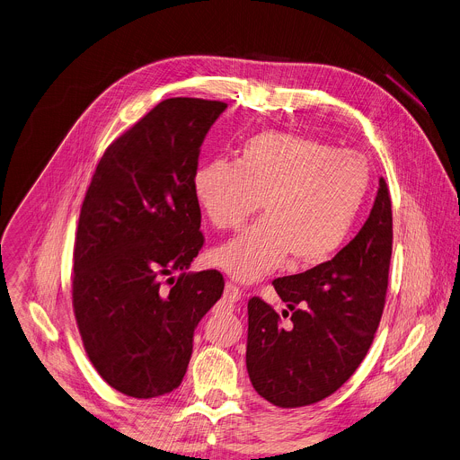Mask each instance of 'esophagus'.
<instances>
[{"mask_svg": "<svg viewBox=\"0 0 460 460\" xmlns=\"http://www.w3.org/2000/svg\"><path fill=\"white\" fill-rule=\"evenodd\" d=\"M242 299V289L231 282L226 284V289H224V301L229 303V305H234Z\"/></svg>", "mask_w": 460, "mask_h": 460, "instance_id": "obj_1", "label": "esophagus"}]
</instances>
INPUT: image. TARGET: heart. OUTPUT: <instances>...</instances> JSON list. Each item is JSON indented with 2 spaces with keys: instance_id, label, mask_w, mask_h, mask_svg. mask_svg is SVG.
<instances>
[{
  "instance_id": "obj_1",
  "label": "heart",
  "mask_w": 460,
  "mask_h": 460,
  "mask_svg": "<svg viewBox=\"0 0 460 460\" xmlns=\"http://www.w3.org/2000/svg\"><path fill=\"white\" fill-rule=\"evenodd\" d=\"M370 185L367 159L315 139L262 132L249 137L234 163L215 159L194 172L192 190L203 215L231 229L264 217L213 249L211 262L240 282L279 270L317 266L340 252Z\"/></svg>"
}]
</instances>
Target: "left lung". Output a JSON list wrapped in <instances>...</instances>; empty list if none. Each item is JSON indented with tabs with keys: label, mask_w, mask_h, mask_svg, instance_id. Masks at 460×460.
<instances>
[{
	"label": "left lung",
	"mask_w": 460,
	"mask_h": 460,
	"mask_svg": "<svg viewBox=\"0 0 460 460\" xmlns=\"http://www.w3.org/2000/svg\"><path fill=\"white\" fill-rule=\"evenodd\" d=\"M393 253L391 196L384 178L359 233L328 262L275 279L289 324L261 297L247 303L245 365L255 391L279 407L336 393L367 356L378 330Z\"/></svg>",
	"instance_id": "1"
}]
</instances>
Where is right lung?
Listing matches in <instances>:
<instances>
[{
	"mask_svg": "<svg viewBox=\"0 0 460 460\" xmlns=\"http://www.w3.org/2000/svg\"><path fill=\"white\" fill-rule=\"evenodd\" d=\"M226 108L159 102L106 148L80 208L75 319L102 380L132 398L180 387L194 328L224 294L220 271L187 270L203 245L192 190L199 146Z\"/></svg>",
	"mask_w": 460,
	"mask_h": 460,
	"instance_id": "obj_1",
	"label": "right lung"
}]
</instances>
